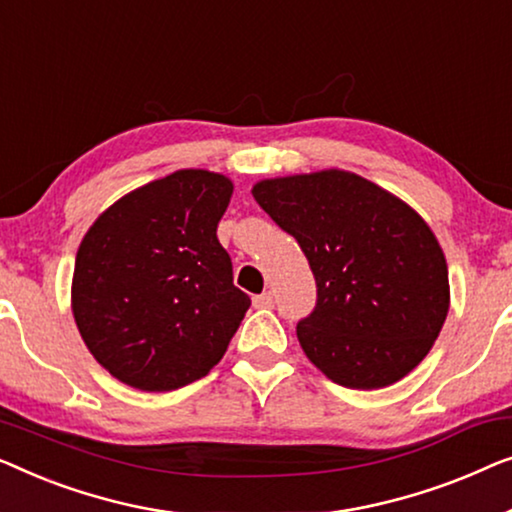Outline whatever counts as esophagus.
Segmentation results:
<instances>
[{"label": "esophagus", "mask_w": 512, "mask_h": 512, "mask_svg": "<svg viewBox=\"0 0 512 512\" xmlns=\"http://www.w3.org/2000/svg\"><path fill=\"white\" fill-rule=\"evenodd\" d=\"M253 306L255 308H273V294L271 292L257 294V297H253Z\"/></svg>", "instance_id": "esophagus-1"}]
</instances>
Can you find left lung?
<instances>
[{"label": "left lung", "instance_id": "1", "mask_svg": "<svg viewBox=\"0 0 512 512\" xmlns=\"http://www.w3.org/2000/svg\"><path fill=\"white\" fill-rule=\"evenodd\" d=\"M253 197L297 239L315 276L318 301L297 325L306 357L352 390H378L413 371L450 308L448 264L427 222L338 169L271 178Z\"/></svg>", "mask_w": 512, "mask_h": 512}]
</instances>
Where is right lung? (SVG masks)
I'll list each match as a JSON object with an SVG mask.
<instances>
[{
    "label": "right lung",
    "mask_w": 512,
    "mask_h": 512,
    "mask_svg": "<svg viewBox=\"0 0 512 512\" xmlns=\"http://www.w3.org/2000/svg\"><path fill=\"white\" fill-rule=\"evenodd\" d=\"M232 192L225 176L181 169L125 194L83 236L71 308L120 383L171 392L225 355L250 308L215 234Z\"/></svg>",
    "instance_id": "right-lung-1"
}]
</instances>
